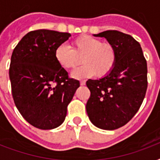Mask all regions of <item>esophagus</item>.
<instances>
[{
  "mask_svg": "<svg viewBox=\"0 0 160 160\" xmlns=\"http://www.w3.org/2000/svg\"><path fill=\"white\" fill-rule=\"evenodd\" d=\"M80 85H85V80H81L80 81Z\"/></svg>",
  "mask_w": 160,
  "mask_h": 160,
  "instance_id": "34e87169",
  "label": "esophagus"
}]
</instances>
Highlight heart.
<instances>
[{"instance_id": "heart-1", "label": "heart", "mask_w": 160, "mask_h": 160, "mask_svg": "<svg viewBox=\"0 0 160 160\" xmlns=\"http://www.w3.org/2000/svg\"><path fill=\"white\" fill-rule=\"evenodd\" d=\"M84 65L71 74L75 79L90 77L97 75L105 77L111 72L117 61V51L112 44L102 42L100 39L84 35L72 42V49L60 45L55 51V58L60 67L69 70L80 64V58Z\"/></svg>"}]
</instances>
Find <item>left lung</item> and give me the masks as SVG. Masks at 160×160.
<instances>
[{
	"label": "left lung",
	"instance_id": "left-lung-1",
	"mask_svg": "<svg viewBox=\"0 0 160 160\" xmlns=\"http://www.w3.org/2000/svg\"><path fill=\"white\" fill-rule=\"evenodd\" d=\"M94 36L105 37L115 47L117 61L108 75L86 81L90 91L86 111L94 125L114 130L126 124L141 106L148 86L147 62L131 36L118 31Z\"/></svg>",
	"mask_w": 160,
	"mask_h": 160
}]
</instances>
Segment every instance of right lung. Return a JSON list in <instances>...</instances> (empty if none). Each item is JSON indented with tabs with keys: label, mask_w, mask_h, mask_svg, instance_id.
I'll use <instances>...</instances> for the list:
<instances>
[{
	"label": "right lung",
	"mask_w": 160,
	"mask_h": 160,
	"mask_svg": "<svg viewBox=\"0 0 160 160\" xmlns=\"http://www.w3.org/2000/svg\"><path fill=\"white\" fill-rule=\"evenodd\" d=\"M70 33L50 30L30 31L11 55L9 75L16 108L29 124L41 129L60 126L67 106L80 87L58 65L55 51Z\"/></svg>",
	"instance_id": "add662e5"
}]
</instances>
